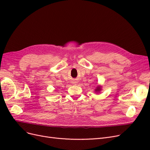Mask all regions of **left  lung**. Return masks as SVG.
Instances as JSON below:
<instances>
[{"label":"left lung","mask_w":150,"mask_h":150,"mask_svg":"<svg viewBox=\"0 0 150 150\" xmlns=\"http://www.w3.org/2000/svg\"><path fill=\"white\" fill-rule=\"evenodd\" d=\"M101 89H102V88H101V86H100V85H98V86H96V88H95V89H94V93H100V92H101Z\"/></svg>","instance_id":"1"}]
</instances>
